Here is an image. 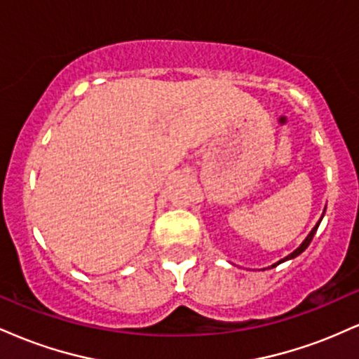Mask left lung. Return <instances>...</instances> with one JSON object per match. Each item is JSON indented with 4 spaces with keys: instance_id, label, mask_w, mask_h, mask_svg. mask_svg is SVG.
Returning a JSON list of instances; mask_svg holds the SVG:
<instances>
[{
    "instance_id": "8db88e82",
    "label": "left lung",
    "mask_w": 359,
    "mask_h": 359,
    "mask_svg": "<svg viewBox=\"0 0 359 359\" xmlns=\"http://www.w3.org/2000/svg\"><path fill=\"white\" fill-rule=\"evenodd\" d=\"M323 217H324V212H323V216H320V219L317 221V224L314 226V228H312V231L307 234V238L306 240L302 241V245L299 246L297 250L295 251H292L290 255H288V257H285L283 259H280V262H277V263H273V265H271V269H273V266H277V265H280V263H283V262H287V259H292V258H295V257H299L300 253H302V251H306V248L309 245H311V241H312V238H314V234H316V231H317V228H319V224H320V221H323Z\"/></svg>"
}]
</instances>
